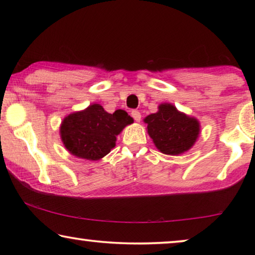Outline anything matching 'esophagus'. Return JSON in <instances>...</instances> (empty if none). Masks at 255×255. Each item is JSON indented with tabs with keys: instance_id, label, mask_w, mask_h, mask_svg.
<instances>
[{
	"instance_id": "obj_1",
	"label": "esophagus",
	"mask_w": 255,
	"mask_h": 255,
	"mask_svg": "<svg viewBox=\"0 0 255 255\" xmlns=\"http://www.w3.org/2000/svg\"><path fill=\"white\" fill-rule=\"evenodd\" d=\"M131 116L133 117V120H134L135 122H140V120H141V115H140V113H139L138 110H133V111H132Z\"/></svg>"
}]
</instances>
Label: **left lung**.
Here are the masks:
<instances>
[{
    "label": "left lung",
    "mask_w": 255,
    "mask_h": 255,
    "mask_svg": "<svg viewBox=\"0 0 255 255\" xmlns=\"http://www.w3.org/2000/svg\"><path fill=\"white\" fill-rule=\"evenodd\" d=\"M144 122L155 147L167 155H179L189 151L201 132L197 118L179 111L172 103H161L158 111L146 116Z\"/></svg>",
    "instance_id": "8db88e82"
}]
</instances>
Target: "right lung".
<instances>
[{
  "label": "right lung",
  "mask_w": 255,
  "mask_h": 255,
  "mask_svg": "<svg viewBox=\"0 0 255 255\" xmlns=\"http://www.w3.org/2000/svg\"><path fill=\"white\" fill-rule=\"evenodd\" d=\"M132 123L133 118L127 111L118 109L109 114L101 104L93 103L67 115L59 132L62 144L72 155L96 161L116 146L117 135Z\"/></svg>",
  "instance_id": "obj_1"
}]
</instances>
